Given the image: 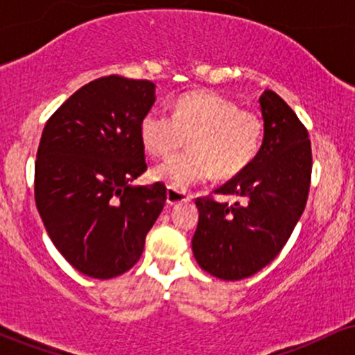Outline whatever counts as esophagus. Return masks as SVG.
Segmentation results:
<instances>
[{
    "instance_id": "esophagus-1",
    "label": "esophagus",
    "mask_w": 355,
    "mask_h": 355,
    "mask_svg": "<svg viewBox=\"0 0 355 355\" xmlns=\"http://www.w3.org/2000/svg\"><path fill=\"white\" fill-rule=\"evenodd\" d=\"M190 198H191V195L187 193V191L172 189V187H168V189H166V203H168V205H177V203L187 202V200H190Z\"/></svg>"
}]
</instances>
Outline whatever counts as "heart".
I'll use <instances>...</instances> for the list:
<instances>
[{
	"label": "heart",
	"instance_id": "1",
	"mask_svg": "<svg viewBox=\"0 0 355 355\" xmlns=\"http://www.w3.org/2000/svg\"><path fill=\"white\" fill-rule=\"evenodd\" d=\"M141 144L155 157H166L185 144L189 152L155 166L153 177L177 190L217 175L230 178L245 170L259 153L263 120L215 92L178 96L172 115L150 110L140 121Z\"/></svg>",
	"mask_w": 355,
	"mask_h": 355
}]
</instances>
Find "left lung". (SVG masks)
Returning <instances> with one entry per match:
<instances>
[{
  "label": "left lung",
  "mask_w": 355,
  "mask_h": 355,
  "mask_svg": "<svg viewBox=\"0 0 355 355\" xmlns=\"http://www.w3.org/2000/svg\"><path fill=\"white\" fill-rule=\"evenodd\" d=\"M263 141L255 160L215 193L235 195L229 205L197 198L198 225L191 250L203 270L222 280H242L279 255L305 209L311 189L312 148L307 128L272 89L260 96Z\"/></svg>",
  "instance_id": "8db88e82"
}]
</instances>
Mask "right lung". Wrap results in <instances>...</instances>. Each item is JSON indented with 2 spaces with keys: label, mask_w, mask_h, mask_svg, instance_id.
<instances>
[{
  "label": "right lung",
  "mask_w": 355,
  "mask_h": 355,
  "mask_svg": "<svg viewBox=\"0 0 355 355\" xmlns=\"http://www.w3.org/2000/svg\"><path fill=\"white\" fill-rule=\"evenodd\" d=\"M155 85L118 75L89 81L46 121L35 200L51 242L81 274L113 279L140 259L166 187H133L146 170L140 121Z\"/></svg>",
  "instance_id": "right-lung-1"
}]
</instances>
